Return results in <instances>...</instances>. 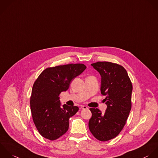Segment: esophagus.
Masks as SVG:
<instances>
[{"instance_id": "1", "label": "esophagus", "mask_w": 158, "mask_h": 158, "mask_svg": "<svg viewBox=\"0 0 158 158\" xmlns=\"http://www.w3.org/2000/svg\"><path fill=\"white\" fill-rule=\"evenodd\" d=\"M81 108L82 110H86V109H87L88 108H87V106H85V105H82L81 107Z\"/></svg>"}]
</instances>
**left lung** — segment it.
<instances>
[{
  "label": "left lung",
  "mask_w": 158,
  "mask_h": 158,
  "mask_svg": "<svg viewBox=\"0 0 158 158\" xmlns=\"http://www.w3.org/2000/svg\"><path fill=\"white\" fill-rule=\"evenodd\" d=\"M91 65L101 75V94L106 96V112L90 108L92 116L89 128L98 140L106 142L117 137L124 128L132 108V84L127 71L120 64L98 61Z\"/></svg>",
  "instance_id": "obj_1"
}]
</instances>
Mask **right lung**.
<instances>
[{
  "mask_svg": "<svg viewBox=\"0 0 158 158\" xmlns=\"http://www.w3.org/2000/svg\"><path fill=\"white\" fill-rule=\"evenodd\" d=\"M85 68L81 63L49 67L34 82L30 97L31 111L38 132L45 139L55 140L68 131L69 119L79 108L66 105L61 107L59 95Z\"/></svg>",
  "mask_w": 158,
  "mask_h": 158,
  "instance_id": "add662e5",
  "label": "right lung"
}]
</instances>
